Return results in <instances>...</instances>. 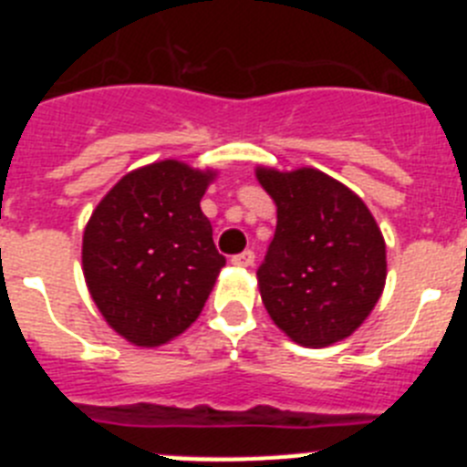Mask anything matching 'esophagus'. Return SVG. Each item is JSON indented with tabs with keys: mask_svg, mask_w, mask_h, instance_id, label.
<instances>
[{
	"mask_svg": "<svg viewBox=\"0 0 467 467\" xmlns=\"http://www.w3.org/2000/svg\"><path fill=\"white\" fill-rule=\"evenodd\" d=\"M231 264H234V266H241V269H247V266H253L254 264V253L253 250H245V253L241 254H234V257H231Z\"/></svg>",
	"mask_w": 467,
	"mask_h": 467,
	"instance_id": "esophagus-1",
	"label": "esophagus"
}]
</instances>
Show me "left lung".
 <instances>
[{
  "instance_id": "1",
  "label": "left lung",
  "mask_w": 467,
  "mask_h": 467,
  "mask_svg": "<svg viewBox=\"0 0 467 467\" xmlns=\"http://www.w3.org/2000/svg\"><path fill=\"white\" fill-rule=\"evenodd\" d=\"M278 210L257 269L271 320L292 341L325 348L356 332L386 285V243L369 208L334 177L257 168Z\"/></svg>"
}]
</instances>
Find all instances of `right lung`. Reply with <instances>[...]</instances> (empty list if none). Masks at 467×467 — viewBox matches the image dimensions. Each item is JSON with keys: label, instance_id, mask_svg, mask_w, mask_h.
Segmentation results:
<instances>
[{"label": "right lung", "instance_id": "1", "mask_svg": "<svg viewBox=\"0 0 467 467\" xmlns=\"http://www.w3.org/2000/svg\"><path fill=\"white\" fill-rule=\"evenodd\" d=\"M214 171L175 159L119 180L90 214L81 262L95 306L142 348L168 344L201 316L226 259L201 210Z\"/></svg>", "mask_w": 467, "mask_h": 467}]
</instances>
